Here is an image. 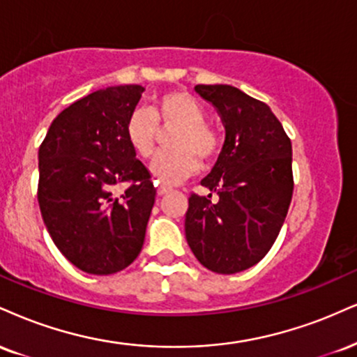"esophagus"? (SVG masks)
<instances>
[{"label": "esophagus", "instance_id": "esophagus-1", "mask_svg": "<svg viewBox=\"0 0 357 357\" xmlns=\"http://www.w3.org/2000/svg\"><path fill=\"white\" fill-rule=\"evenodd\" d=\"M156 186H158V195H160V196H165L171 191V188L165 186V184H156Z\"/></svg>", "mask_w": 357, "mask_h": 357}]
</instances>
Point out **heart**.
<instances>
[{"label": "heart", "instance_id": "heart-1", "mask_svg": "<svg viewBox=\"0 0 357 357\" xmlns=\"http://www.w3.org/2000/svg\"><path fill=\"white\" fill-rule=\"evenodd\" d=\"M160 128L176 130L169 136L174 149L161 153L151 173L161 183H178L197 169V158L209 162L220 149L218 132L206 123L201 102L186 91H167L154 100L151 111L135 109L128 118L124 132L137 156L149 160L156 151Z\"/></svg>", "mask_w": 357, "mask_h": 357}]
</instances>
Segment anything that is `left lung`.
Returning <instances> with one entry per match:
<instances>
[{
	"instance_id": "1",
	"label": "left lung",
	"mask_w": 357,
	"mask_h": 357,
	"mask_svg": "<svg viewBox=\"0 0 357 357\" xmlns=\"http://www.w3.org/2000/svg\"><path fill=\"white\" fill-rule=\"evenodd\" d=\"M220 111L226 141L201 184L220 201L191 192L184 231L192 255L218 274L259 263L276 241L293 197V148L266 102L229 84H197Z\"/></svg>"
}]
</instances>
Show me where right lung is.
I'll return each mask as SVG.
<instances>
[{"mask_svg": "<svg viewBox=\"0 0 357 357\" xmlns=\"http://www.w3.org/2000/svg\"><path fill=\"white\" fill-rule=\"evenodd\" d=\"M144 88L111 86L54 118L40 146L38 203L61 255L88 274H114L141 252L156 188L124 126ZM126 183L121 195L114 191Z\"/></svg>", "mask_w": 357, "mask_h": 357, "instance_id": "right-lung-1", "label": "right lung"}]
</instances>
